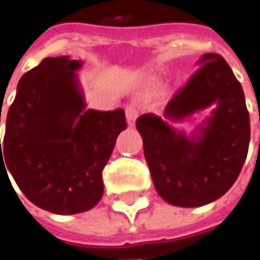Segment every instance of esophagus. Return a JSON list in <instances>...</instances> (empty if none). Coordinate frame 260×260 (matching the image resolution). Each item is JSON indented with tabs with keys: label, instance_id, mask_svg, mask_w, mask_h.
I'll use <instances>...</instances> for the list:
<instances>
[{
	"label": "esophagus",
	"instance_id": "1",
	"mask_svg": "<svg viewBox=\"0 0 260 260\" xmlns=\"http://www.w3.org/2000/svg\"><path fill=\"white\" fill-rule=\"evenodd\" d=\"M125 112H126V122H128V125H129V126H134L137 118H138V109H137V106H135L134 103H129V105L126 106Z\"/></svg>",
	"mask_w": 260,
	"mask_h": 260
}]
</instances>
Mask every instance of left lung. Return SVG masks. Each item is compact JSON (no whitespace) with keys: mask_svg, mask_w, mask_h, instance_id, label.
I'll return each instance as SVG.
<instances>
[{"mask_svg":"<svg viewBox=\"0 0 260 260\" xmlns=\"http://www.w3.org/2000/svg\"><path fill=\"white\" fill-rule=\"evenodd\" d=\"M200 69L168 102L162 116L137 119L158 194L178 207H200L226 194L245 164L250 121L245 93L226 60L207 53ZM212 108L191 134L172 126Z\"/></svg>","mask_w":260,"mask_h":260,"instance_id":"obj_1","label":"left lung"}]
</instances>
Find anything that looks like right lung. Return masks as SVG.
<instances>
[{
  "label": "right lung",
  "instance_id": "add662e5",
  "mask_svg": "<svg viewBox=\"0 0 260 260\" xmlns=\"http://www.w3.org/2000/svg\"><path fill=\"white\" fill-rule=\"evenodd\" d=\"M82 66L80 60L60 56L27 72L0 141V168L7 166L5 173L8 169L32 204L56 214L83 213L99 203L103 168L126 129L121 108H86L76 73Z\"/></svg>",
  "mask_w": 260,
  "mask_h": 260
}]
</instances>
